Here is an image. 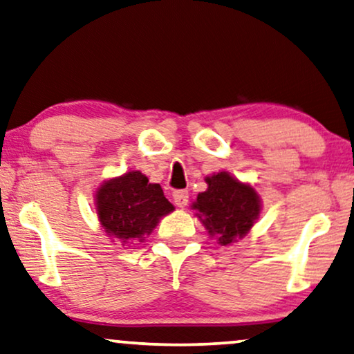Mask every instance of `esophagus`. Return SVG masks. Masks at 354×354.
Listing matches in <instances>:
<instances>
[{
    "instance_id": "esophagus-1",
    "label": "esophagus",
    "mask_w": 354,
    "mask_h": 354,
    "mask_svg": "<svg viewBox=\"0 0 354 354\" xmlns=\"http://www.w3.org/2000/svg\"><path fill=\"white\" fill-rule=\"evenodd\" d=\"M173 199H174V204L178 207H186L187 202H189V192L187 191H174L173 192Z\"/></svg>"
}]
</instances>
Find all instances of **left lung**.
<instances>
[{
  "label": "left lung",
  "mask_w": 354,
  "mask_h": 354,
  "mask_svg": "<svg viewBox=\"0 0 354 354\" xmlns=\"http://www.w3.org/2000/svg\"><path fill=\"white\" fill-rule=\"evenodd\" d=\"M207 191L194 202L202 225L221 246L243 238L261 214V201L249 185H243L226 171L205 178Z\"/></svg>",
  "instance_id": "1"
}]
</instances>
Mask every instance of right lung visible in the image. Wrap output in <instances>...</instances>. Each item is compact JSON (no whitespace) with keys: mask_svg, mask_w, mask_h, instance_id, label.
Wrapping results in <instances>:
<instances>
[{"mask_svg":"<svg viewBox=\"0 0 354 354\" xmlns=\"http://www.w3.org/2000/svg\"><path fill=\"white\" fill-rule=\"evenodd\" d=\"M173 210L160 185L149 183L140 171L124 173L97 191V214L102 226L124 244L149 234L158 220Z\"/></svg>","mask_w":354,"mask_h":354,"instance_id":"right-lung-1","label":"right lung"}]
</instances>
